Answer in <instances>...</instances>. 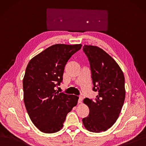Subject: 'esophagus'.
I'll return each mask as SVG.
<instances>
[{
    "label": "esophagus",
    "mask_w": 146,
    "mask_h": 146,
    "mask_svg": "<svg viewBox=\"0 0 146 146\" xmlns=\"http://www.w3.org/2000/svg\"><path fill=\"white\" fill-rule=\"evenodd\" d=\"M82 100H83V98H82V96H79V100H78V104H82Z\"/></svg>",
    "instance_id": "esophagus-1"
}]
</instances>
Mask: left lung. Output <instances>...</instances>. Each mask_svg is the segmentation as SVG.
<instances>
[{
    "label": "left lung",
    "mask_w": 146,
    "mask_h": 146,
    "mask_svg": "<svg viewBox=\"0 0 146 146\" xmlns=\"http://www.w3.org/2000/svg\"><path fill=\"white\" fill-rule=\"evenodd\" d=\"M83 50L90 61L95 100H84L90 110L82 119L86 129L100 133L110 129L118 119L125 99V77L118 64L101 48L85 44Z\"/></svg>",
    "instance_id": "8db88e82"
}]
</instances>
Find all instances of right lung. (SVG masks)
<instances>
[{
    "mask_svg": "<svg viewBox=\"0 0 146 146\" xmlns=\"http://www.w3.org/2000/svg\"><path fill=\"white\" fill-rule=\"evenodd\" d=\"M81 47L54 44L32 58L27 66L23 79L24 103L31 121L42 132L60 131L67 114L78 104V96L59 93L55 88L62 80L67 62Z\"/></svg>",
    "mask_w": 146,
    "mask_h": 146,
    "instance_id": "1",
    "label": "right lung"
}]
</instances>
